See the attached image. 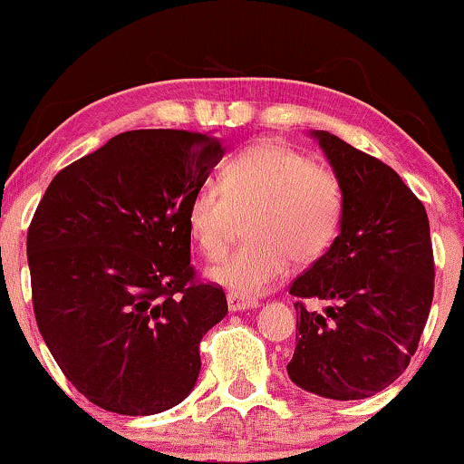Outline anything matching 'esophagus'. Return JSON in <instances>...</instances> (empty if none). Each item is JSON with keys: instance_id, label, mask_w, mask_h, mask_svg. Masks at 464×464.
Here are the masks:
<instances>
[{"instance_id": "esophagus-1", "label": "esophagus", "mask_w": 464, "mask_h": 464, "mask_svg": "<svg viewBox=\"0 0 464 464\" xmlns=\"http://www.w3.org/2000/svg\"><path fill=\"white\" fill-rule=\"evenodd\" d=\"M227 308H230L232 313H238V310L257 308V300H253V297L238 295V294H230V295H227Z\"/></svg>"}]
</instances>
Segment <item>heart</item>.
<instances>
[{
  "label": "heart",
  "instance_id": "1",
  "mask_svg": "<svg viewBox=\"0 0 464 464\" xmlns=\"http://www.w3.org/2000/svg\"><path fill=\"white\" fill-rule=\"evenodd\" d=\"M344 194L332 169L304 151L264 139L232 156L219 188L202 186L188 202V227L207 259L226 256L237 219L249 245L215 266L208 278L238 295H259L289 270L291 257L313 262L338 234Z\"/></svg>",
  "mask_w": 464,
  "mask_h": 464
}]
</instances>
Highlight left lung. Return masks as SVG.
<instances>
[{"instance_id": "left-lung-1", "label": "left lung", "mask_w": 464, "mask_h": 464, "mask_svg": "<svg viewBox=\"0 0 464 464\" xmlns=\"http://www.w3.org/2000/svg\"><path fill=\"white\" fill-rule=\"evenodd\" d=\"M313 137L344 207L329 251L289 287L300 321L287 373L304 391L351 401L384 391L414 357L433 302V246L424 205L395 170L332 132ZM304 296L334 304L310 314Z\"/></svg>"}]
</instances>
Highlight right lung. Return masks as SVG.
I'll list each match as a JSON object with an SVG mask.
<instances>
[{
    "mask_svg": "<svg viewBox=\"0 0 464 464\" xmlns=\"http://www.w3.org/2000/svg\"><path fill=\"white\" fill-rule=\"evenodd\" d=\"M224 148L189 130L111 137L56 173L27 232L40 334L99 408L150 416L181 403L200 340L227 314L189 264L188 202Z\"/></svg>",
    "mask_w": 464,
    "mask_h": 464,
    "instance_id": "1",
    "label": "right lung"
}]
</instances>
